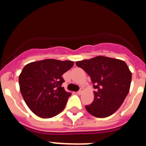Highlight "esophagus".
Masks as SVG:
<instances>
[{"label": "esophagus", "mask_w": 146, "mask_h": 146, "mask_svg": "<svg viewBox=\"0 0 146 146\" xmlns=\"http://www.w3.org/2000/svg\"><path fill=\"white\" fill-rule=\"evenodd\" d=\"M82 93V89H80V90L79 91H77V94H81Z\"/></svg>", "instance_id": "obj_1"}]
</instances>
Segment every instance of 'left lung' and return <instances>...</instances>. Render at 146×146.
Instances as JSON below:
<instances>
[{"label": "left lung", "instance_id": "1", "mask_svg": "<svg viewBox=\"0 0 146 146\" xmlns=\"http://www.w3.org/2000/svg\"><path fill=\"white\" fill-rule=\"evenodd\" d=\"M91 77L94 99L86 109L96 118H106L116 112L129 91L131 72L123 60L96 56L76 62Z\"/></svg>", "mask_w": 146, "mask_h": 146}]
</instances>
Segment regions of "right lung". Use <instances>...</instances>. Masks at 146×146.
I'll return each mask as SVG.
<instances>
[{
    "label": "right lung",
    "mask_w": 146,
    "mask_h": 146,
    "mask_svg": "<svg viewBox=\"0 0 146 146\" xmlns=\"http://www.w3.org/2000/svg\"><path fill=\"white\" fill-rule=\"evenodd\" d=\"M74 62L45 59L31 62L19 76L22 96L29 109L42 118L57 115L63 111L71 94L62 87V75Z\"/></svg>",
    "instance_id": "right-lung-1"
}]
</instances>
